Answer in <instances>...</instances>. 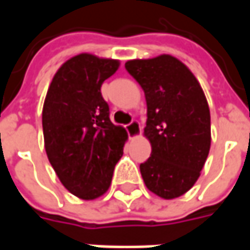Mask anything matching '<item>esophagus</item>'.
<instances>
[{
    "label": "esophagus",
    "mask_w": 250,
    "mask_h": 250,
    "mask_svg": "<svg viewBox=\"0 0 250 250\" xmlns=\"http://www.w3.org/2000/svg\"><path fill=\"white\" fill-rule=\"evenodd\" d=\"M125 130H127V134L130 138H136V136L141 135L142 128L141 125H139V122L138 120H132L131 123L125 125Z\"/></svg>",
    "instance_id": "1"
}]
</instances>
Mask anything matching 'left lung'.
<instances>
[{"instance_id": "8db88e82", "label": "left lung", "mask_w": 250, "mask_h": 250, "mask_svg": "<svg viewBox=\"0 0 250 250\" xmlns=\"http://www.w3.org/2000/svg\"><path fill=\"white\" fill-rule=\"evenodd\" d=\"M125 66L146 96L145 136L151 155L141 163L142 178L161 198H177L193 188L209 155L208 100L191 71L170 55Z\"/></svg>"}]
</instances>
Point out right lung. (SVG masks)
<instances>
[{
  "instance_id": "add662e5",
  "label": "right lung",
  "mask_w": 250,
  "mask_h": 250,
  "mask_svg": "<svg viewBox=\"0 0 250 250\" xmlns=\"http://www.w3.org/2000/svg\"><path fill=\"white\" fill-rule=\"evenodd\" d=\"M118 68V60L77 55L59 68L46 92V155L64 188L82 199L98 198L108 190L123 155L127 132L109 120V107L100 92Z\"/></svg>"
}]
</instances>
